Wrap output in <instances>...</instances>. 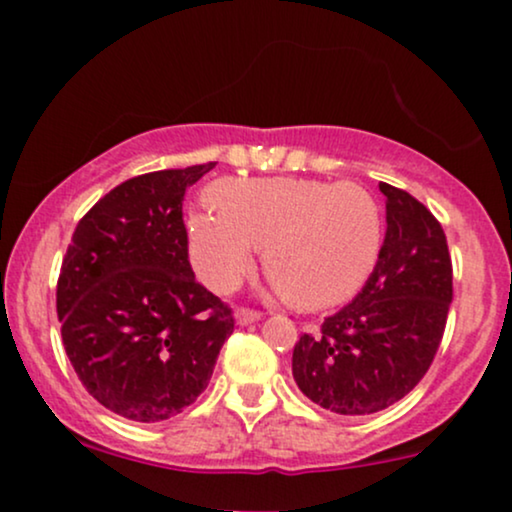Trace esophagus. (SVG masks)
<instances>
[{
	"label": "esophagus",
	"instance_id": "esophagus-1",
	"mask_svg": "<svg viewBox=\"0 0 512 512\" xmlns=\"http://www.w3.org/2000/svg\"><path fill=\"white\" fill-rule=\"evenodd\" d=\"M262 320V313H257V310H248V308H240L236 310V322L238 325H252V322H260Z\"/></svg>",
	"mask_w": 512,
	"mask_h": 512
}]
</instances>
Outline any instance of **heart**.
Masks as SVG:
<instances>
[{"instance_id":"1","label":"heart","mask_w":512,"mask_h":512,"mask_svg":"<svg viewBox=\"0 0 512 512\" xmlns=\"http://www.w3.org/2000/svg\"><path fill=\"white\" fill-rule=\"evenodd\" d=\"M211 207L187 214V255L214 291H231L264 248V269L305 310L332 308L363 289L385 240L383 209L356 182L231 178Z\"/></svg>"}]
</instances>
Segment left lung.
I'll return each mask as SVG.
<instances>
[{
	"label": "left lung",
	"instance_id": "1",
	"mask_svg": "<svg viewBox=\"0 0 512 512\" xmlns=\"http://www.w3.org/2000/svg\"><path fill=\"white\" fill-rule=\"evenodd\" d=\"M387 231L361 293L293 346V380L322 409L366 416L409 395L433 363L452 301V262L436 216L380 182Z\"/></svg>",
	"mask_w": 512,
	"mask_h": 512
}]
</instances>
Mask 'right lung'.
<instances>
[{
    "label": "right lung",
    "instance_id": "right-lung-1",
    "mask_svg": "<svg viewBox=\"0 0 512 512\" xmlns=\"http://www.w3.org/2000/svg\"><path fill=\"white\" fill-rule=\"evenodd\" d=\"M216 163L156 170L110 190L76 226L57 317L88 395L139 424L180 414L207 390L233 315L195 281L185 190Z\"/></svg>",
    "mask_w": 512,
    "mask_h": 512
}]
</instances>
